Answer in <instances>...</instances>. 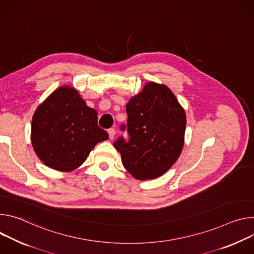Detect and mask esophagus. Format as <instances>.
Listing matches in <instances>:
<instances>
[{
  "label": "esophagus",
  "instance_id": "1",
  "mask_svg": "<svg viewBox=\"0 0 254 254\" xmlns=\"http://www.w3.org/2000/svg\"><path fill=\"white\" fill-rule=\"evenodd\" d=\"M108 133H109V137H110L111 140L114 139V136H115V134H116V131H115L114 128H110V129L108 130Z\"/></svg>",
  "mask_w": 254,
  "mask_h": 254
}]
</instances>
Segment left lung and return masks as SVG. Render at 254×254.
Here are the masks:
<instances>
[{
  "mask_svg": "<svg viewBox=\"0 0 254 254\" xmlns=\"http://www.w3.org/2000/svg\"><path fill=\"white\" fill-rule=\"evenodd\" d=\"M127 122L120 126L128 139L120 136L114 147L124 167L137 180L162 176L178 160L186 131V114L172 91L155 82L126 105Z\"/></svg>",
  "mask_w": 254,
  "mask_h": 254,
  "instance_id": "8db88e82",
  "label": "left lung"
}]
</instances>
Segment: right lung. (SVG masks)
<instances>
[{
  "mask_svg": "<svg viewBox=\"0 0 254 254\" xmlns=\"http://www.w3.org/2000/svg\"><path fill=\"white\" fill-rule=\"evenodd\" d=\"M108 133L99 127L97 111L78 93L63 87L54 91L36 110L31 141L38 157L53 170L71 172L87 159Z\"/></svg>",
  "mask_w": 254,
  "mask_h": 254,
  "instance_id": "1",
  "label": "right lung"
}]
</instances>
